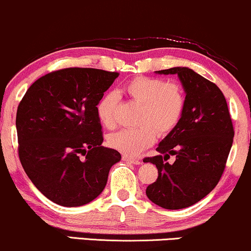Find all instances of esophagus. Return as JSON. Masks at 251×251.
Listing matches in <instances>:
<instances>
[{
	"instance_id": "esophagus-1",
	"label": "esophagus",
	"mask_w": 251,
	"mask_h": 251,
	"mask_svg": "<svg viewBox=\"0 0 251 251\" xmlns=\"http://www.w3.org/2000/svg\"><path fill=\"white\" fill-rule=\"evenodd\" d=\"M123 160L126 161V162H129L133 164H140L141 163L140 158H136L134 156H129V155H123Z\"/></svg>"
}]
</instances>
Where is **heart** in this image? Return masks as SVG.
<instances>
[{
  "label": "heart",
  "instance_id": "1",
  "mask_svg": "<svg viewBox=\"0 0 251 251\" xmlns=\"http://www.w3.org/2000/svg\"><path fill=\"white\" fill-rule=\"evenodd\" d=\"M123 93L140 104L136 128L122 129L109 136L110 147L126 155H136L154 144L156 133L168 135L177 127L185 110L186 98L182 85L162 78L136 76L126 83ZM98 119L104 127L117 126V96L104 95L97 104Z\"/></svg>",
  "mask_w": 251,
  "mask_h": 251
}]
</instances>
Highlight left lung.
Segmentation results:
<instances>
[{"instance_id": "1", "label": "left lung", "mask_w": 251, "mask_h": 251, "mask_svg": "<svg viewBox=\"0 0 251 251\" xmlns=\"http://www.w3.org/2000/svg\"><path fill=\"white\" fill-rule=\"evenodd\" d=\"M157 73L178 75L186 104L177 127L156 148L160 155L144 158L158 171L146 195L161 207L179 210L201 201L217 186L233 145L234 127L226 98L217 84L186 67ZM170 154L176 156L173 165L166 162Z\"/></svg>"}]
</instances>
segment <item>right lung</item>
<instances>
[{"label": "right lung", "instance_id": "obj_1", "mask_svg": "<svg viewBox=\"0 0 251 251\" xmlns=\"http://www.w3.org/2000/svg\"><path fill=\"white\" fill-rule=\"evenodd\" d=\"M119 76L63 68L41 76L17 107L18 156L34 186L55 204L75 207L102 193L122 155L103 147L97 104Z\"/></svg>", "mask_w": 251, "mask_h": 251}]
</instances>
